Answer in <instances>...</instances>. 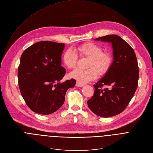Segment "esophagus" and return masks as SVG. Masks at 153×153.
<instances>
[{
	"instance_id": "obj_1",
	"label": "esophagus",
	"mask_w": 153,
	"mask_h": 153,
	"mask_svg": "<svg viewBox=\"0 0 153 153\" xmlns=\"http://www.w3.org/2000/svg\"><path fill=\"white\" fill-rule=\"evenodd\" d=\"M76 85L77 87H83V86L84 85V84H81V83H80V82H77Z\"/></svg>"
}]
</instances>
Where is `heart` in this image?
Masks as SVG:
<instances>
[{"label":"heart","mask_w":153,"mask_h":153,"mask_svg":"<svg viewBox=\"0 0 153 153\" xmlns=\"http://www.w3.org/2000/svg\"><path fill=\"white\" fill-rule=\"evenodd\" d=\"M76 51L82 57H87L88 60L87 69H75L69 73V77L77 82L84 84L97 78L98 73L100 76L105 75L109 71L113 62V58L108 52H103L101 46L88 42L79 46ZM77 55L71 49H68L63 55V62L65 66L71 69L76 66Z\"/></svg>","instance_id":"b5f03b06"}]
</instances>
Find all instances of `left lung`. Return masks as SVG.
Masks as SVG:
<instances>
[{
	"label": "left lung",
	"mask_w": 153,
	"mask_h": 153,
	"mask_svg": "<svg viewBox=\"0 0 153 153\" xmlns=\"http://www.w3.org/2000/svg\"><path fill=\"white\" fill-rule=\"evenodd\" d=\"M94 40L111 44L113 62L107 73L94 85L95 92L87 105L98 116H114L126 108L138 87L137 57L134 49L117 35H108ZM103 86L107 88L101 89Z\"/></svg>",
	"instance_id": "1"
}]
</instances>
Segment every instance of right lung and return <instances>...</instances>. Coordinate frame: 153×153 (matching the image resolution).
I'll return each mask as SVG.
<instances>
[{"label": "right lung", "mask_w": 153, "mask_h": 153, "mask_svg": "<svg viewBox=\"0 0 153 153\" xmlns=\"http://www.w3.org/2000/svg\"><path fill=\"white\" fill-rule=\"evenodd\" d=\"M65 44L40 41L26 48L18 69V85L27 106L37 114L53 113L64 104L73 79L61 82L66 74L62 66Z\"/></svg>", "instance_id": "add662e5"}]
</instances>
